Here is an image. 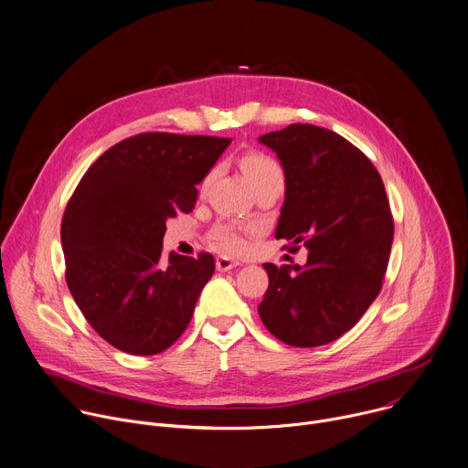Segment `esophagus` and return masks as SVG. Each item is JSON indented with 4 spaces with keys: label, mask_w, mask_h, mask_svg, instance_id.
Listing matches in <instances>:
<instances>
[{
    "label": "esophagus",
    "mask_w": 468,
    "mask_h": 468,
    "mask_svg": "<svg viewBox=\"0 0 468 468\" xmlns=\"http://www.w3.org/2000/svg\"><path fill=\"white\" fill-rule=\"evenodd\" d=\"M240 262L235 261V259H229V257H218L217 259V271L218 272H228L231 269H235V266H239Z\"/></svg>",
    "instance_id": "1"
}]
</instances>
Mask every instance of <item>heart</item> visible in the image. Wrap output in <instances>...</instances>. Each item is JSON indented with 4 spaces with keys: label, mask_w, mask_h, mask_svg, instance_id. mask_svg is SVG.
Listing matches in <instances>:
<instances>
[{
    "label": "heart",
    "mask_w": 468,
    "mask_h": 468,
    "mask_svg": "<svg viewBox=\"0 0 468 468\" xmlns=\"http://www.w3.org/2000/svg\"><path fill=\"white\" fill-rule=\"evenodd\" d=\"M242 168L250 179V183L253 185V188H259L262 185L269 183H283L285 176H283V168L282 165L272 159L271 155L264 154H248L242 157ZM215 176V170L209 172L204 181H202V190H206L211 183ZM244 231L242 228H239L237 224L231 222H220L213 228V240L215 244L224 250V251H231V253H240L246 248V240H244Z\"/></svg>",
    "instance_id": "obj_1"
}]
</instances>
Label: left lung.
Instances as JSON below:
<instances>
[{
	"instance_id": "obj_1",
	"label": "left lung",
	"mask_w": 468,
	"mask_h": 468,
	"mask_svg": "<svg viewBox=\"0 0 468 468\" xmlns=\"http://www.w3.org/2000/svg\"><path fill=\"white\" fill-rule=\"evenodd\" d=\"M259 143L285 172L276 239L303 244L307 262H264L269 289L259 316L274 337L296 348L339 339L381 291L394 224L381 176L337 133L291 123Z\"/></svg>"
}]
</instances>
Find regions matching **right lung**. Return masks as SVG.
I'll return each instance as SVG.
<instances>
[{"mask_svg":"<svg viewBox=\"0 0 468 468\" xmlns=\"http://www.w3.org/2000/svg\"><path fill=\"white\" fill-rule=\"evenodd\" d=\"M231 139L141 133L109 148L66 206V283L101 339L155 356L186 329L215 272L211 253L163 257L166 220L194 209L197 188Z\"/></svg>","mask_w":468,"mask_h":468,"instance_id":"1","label":"right lung"}]
</instances>
